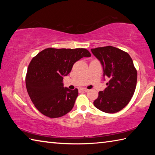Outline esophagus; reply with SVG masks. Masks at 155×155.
<instances>
[{"label": "esophagus", "instance_id": "esophagus-1", "mask_svg": "<svg viewBox=\"0 0 155 155\" xmlns=\"http://www.w3.org/2000/svg\"><path fill=\"white\" fill-rule=\"evenodd\" d=\"M81 90L85 91V92H88L89 91V90H87V89H85V88H82L81 89Z\"/></svg>", "mask_w": 155, "mask_h": 155}]
</instances>
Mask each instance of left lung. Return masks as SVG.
<instances>
[{
	"label": "left lung",
	"mask_w": 155,
	"mask_h": 155,
	"mask_svg": "<svg viewBox=\"0 0 155 155\" xmlns=\"http://www.w3.org/2000/svg\"><path fill=\"white\" fill-rule=\"evenodd\" d=\"M103 68V77L109 78L107 87L99 91L94 105L101 111L114 114L127 105L134 94L137 70L127 52L114 46L91 49Z\"/></svg>",
	"instance_id": "left-lung-1"
}]
</instances>
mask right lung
<instances>
[{
    "label": "right lung",
    "mask_w": 155,
    "mask_h": 155,
    "mask_svg": "<svg viewBox=\"0 0 155 155\" xmlns=\"http://www.w3.org/2000/svg\"><path fill=\"white\" fill-rule=\"evenodd\" d=\"M91 54L85 48H48L31 60L26 87L31 101L38 111L52 118L64 116L72 109L78 90L64 87L63 79L76 61Z\"/></svg>",
    "instance_id": "add662e5"
}]
</instances>
